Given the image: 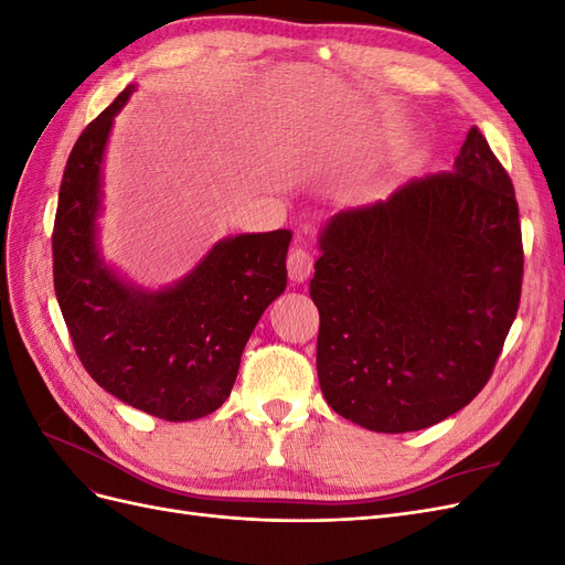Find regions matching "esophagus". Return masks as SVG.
<instances>
[{"mask_svg": "<svg viewBox=\"0 0 565 565\" xmlns=\"http://www.w3.org/2000/svg\"><path fill=\"white\" fill-rule=\"evenodd\" d=\"M313 264H316V256H313L311 249L295 247L287 256L289 278H292L295 282H303L313 273Z\"/></svg>", "mask_w": 565, "mask_h": 565, "instance_id": "1", "label": "esophagus"}]
</instances>
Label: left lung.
Listing matches in <instances>:
<instances>
[{"label":"left lung","instance_id":"left-lung-1","mask_svg":"<svg viewBox=\"0 0 565 565\" xmlns=\"http://www.w3.org/2000/svg\"><path fill=\"white\" fill-rule=\"evenodd\" d=\"M311 299L318 382L370 431H419L488 384L523 285L519 202L471 127L452 172L339 212L320 237Z\"/></svg>","mask_w":565,"mask_h":565}]
</instances>
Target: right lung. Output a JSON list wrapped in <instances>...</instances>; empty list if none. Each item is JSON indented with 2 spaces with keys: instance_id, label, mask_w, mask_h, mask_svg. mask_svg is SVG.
I'll return each instance as SVG.
<instances>
[{
  "instance_id": "1",
  "label": "right lung",
  "mask_w": 565,
  "mask_h": 565,
  "mask_svg": "<svg viewBox=\"0 0 565 565\" xmlns=\"http://www.w3.org/2000/svg\"><path fill=\"white\" fill-rule=\"evenodd\" d=\"M127 87L79 134L51 235L54 289L79 363L122 403L167 422L200 419L228 396L247 339L287 285L289 231L218 243L179 285L141 292L96 252L100 160Z\"/></svg>"
}]
</instances>
